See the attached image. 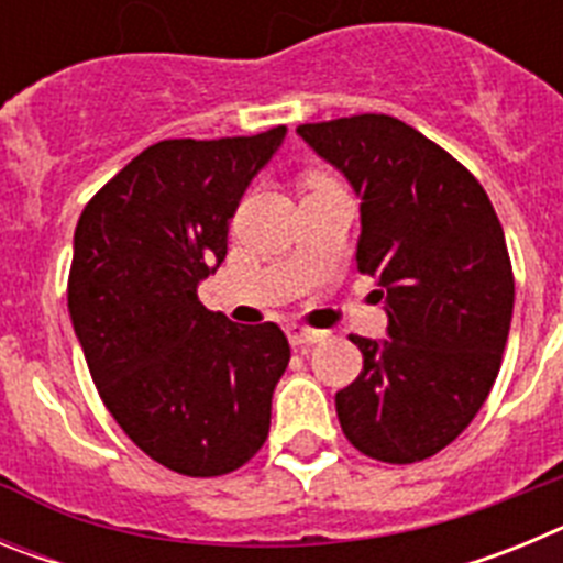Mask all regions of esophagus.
<instances>
[{
    "mask_svg": "<svg viewBox=\"0 0 563 563\" xmlns=\"http://www.w3.org/2000/svg\"><path fill=\"white\" fill-rule=\"evenodd\" d=\"M287 338H290L292 346H310V343H318L324 338L321 330H310V327H301V324H290L287 327Z\"/></svg>",
    "mask_w": 563,
    "mask_h": 563,
    "instance_id": "obj_1",
    "label": "esophagus"
}]
</instances>
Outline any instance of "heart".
<instances>
[{"label": "heart", "instance_id": "obj_1", "mask_svg": "<svg viewBox=\"0 0 563 563\" xmlns=\"http://www.w3.org/2000/svg\"><path fill=\"white\" fill-rule=\"evenodd\" d=\"M324 180H330V177H327V174H318V172H312V174H307V177H305V188L316 186V183H324Z\"/></svg>", "mask_w": 563, "mask_h": 563}]
</instances>
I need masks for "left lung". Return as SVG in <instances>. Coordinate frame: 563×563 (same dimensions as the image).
<instances>
[{"mask_svg": "<svg viewBox=\"0 0 563 563\" xmlns=\"http://www.w3.org/2000/svg\"><path fill=\"white\" fill-rule=\"evenodd\" d=\"M361 197L357 271L386 296L389 338L350 335L363 369L335 395L346 440L409 465L471 426L499 375L514 267L474 174L409 123L352 114L296 129Z\"/></svg>", "mask_w": 563, "mask_h": 563, "instance_id": "obj_1", "label": "left lung"}]
</instances>
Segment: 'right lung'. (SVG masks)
<instances>
[{"mask_svg":"<svg viewBox=\"0 0 563 563\" xmlns=\"http://www.w3.org/2000/svg\"><path fill=\"white\" fill-rule=\"evenodd\" d=\"M285 132L154 143L78 220L67 307L89 375L129 440L183 476L231 474L271 431L285 332L231 324L197 285L225 258L239 200Z\"/></svg>","mask_w":563,"mask_h":563,"instance_id":"add662e5","label":"right lung"}]
</instances>
